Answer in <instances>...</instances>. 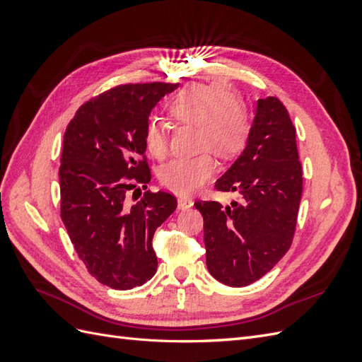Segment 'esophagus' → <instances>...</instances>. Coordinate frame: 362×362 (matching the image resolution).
Instances as JSON below:
<instances>
[{"label": "esophagus", "mask_w": 362, "mask_h": 362, "mask_svg": "<svg viewBox=\"0 0 362 362\" xmlns=\"http://www.w3.org/2000/svg\"><path fill=\"white\" fill-rule=\"evenodd\" d=\"M192 205H193V201L190 198H184V196L178 198V208H180V210H187V208H190Z\"/></svg>", "instance_id": "obj_1"}]
</instances>
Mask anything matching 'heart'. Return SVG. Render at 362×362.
Listing matches in <instances>:
<instances>
[{"label":"heart","mask_w":362,"mask_h":362,"mask_svg":"<svg viewBox=\"0 0 362 362\" xmlns=\"http://www.w3.org/2000/svg\"><path fill=\"white\" fill-rule=\"evenodd\" d=\"M172 116L182 124L198 127V145L221 158L233 157L247 137L246 112L237 98L221 84H193L182 90L170 105ZM145 148L151 156L163 158L168 152L166 127L160 119H149L144 131ZM216 164L210 154L177 157L158 170L163 187L178 194L198 190L211 178Z\"/></svg>","instance_id":"b5f03b06"}]
</instances>
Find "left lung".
<instances>
[{"mask_svg":"<svg viewBox=\"0 0 362 362\" xmlns=\"http://www.w3.org/2000/svg\"><path fill=\"white\" fill-rule=\"evenodd\" d=\"M296 129L275 96L257 101L246 146L216 189L237 192L242 202L222 206L196 201L204 217L206 269L229 287L258 281L287 254L302 196Z\"/></svg>","mask_w":362,"mask_h":362,"instance_id":"8db88e82","label":"left lung"}]
</instances>
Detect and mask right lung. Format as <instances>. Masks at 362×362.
Listing matches in <instances>:
<instances>
[{
	"instance_id": "add662e5",
	"label": "right lung",
	"mask_w": 362,
	"mask_h": 362,
	"mask_svg": "<svg viewBox=\"0 0 362 362\" xmlns=\"http://www.w3.org/2000/svg\"><path fill=\"white\" fill-rule=\"evenodd\" d=\"M178 83L124 84L83 104L63 137L60 213L90 275L115 290L144 286L157 272L152 237L177 208L166 192L125 201L129 181L148 184L144 131L163 96Z\"/></svg>"
}]
</instances>
